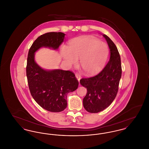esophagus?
Wrapping results in <instances>:
<instances>
[{
  "label": "esophagus",
  "instance_id": "34e87169",
  "mask_svg": "<svg viewBox=\"0 0 149 149\" xmlns=\"http://www.w3.org/2000/svg\"><path fill=\"white\" fill-rule=\"evenodd\" d=\"M75 77L78 79V81L79 82V81H80V76L77 73V74H75Z\"/></svg>",
  "mask_w": 149,
  "mask_h": 149
}]
</instances>
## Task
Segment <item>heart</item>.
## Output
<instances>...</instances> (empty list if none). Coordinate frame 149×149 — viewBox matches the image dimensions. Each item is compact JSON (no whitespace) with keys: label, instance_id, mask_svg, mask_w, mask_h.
<instances>
[{"label":"heart","instance_id":"1","mask_svg":"<svg viewBox=\"0 0 149 149\" xmlns=\"http://www.w3.org/2000/svg\"><path fill=\"white\" fill-rule=\"evenodd\" d=\"M106 43L89 36H81L72 39L69 47L63 46L61 54L69 66L75 65L80 58V66L86 74L91 75L102 69L108 55Z\"/></svg>","mask_w":149,"mask_h":149}]
</instances>
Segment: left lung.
I'll list each match as a JSON object with an SVG mask.
<instances>
[{
	"label": "left lung",
	"instance_id": "1",
	"mask_svg": "<svg viewBox=\"0 0 149 149\" xmlns=\"http://www.w3.org/2000/svg\"><path fill=\"white\" fill-rule=\"evenodd\" d=\"M110 50V59L106 66L97 75L82 78L80 84L87 89L83 98V106L90 113H98L103 111L113 102L118 90L122 75L120 57L113 42L106 35Z\"/></svg>",
	"mask_w": 149,
	"mask_h": 149
}]
</instances>
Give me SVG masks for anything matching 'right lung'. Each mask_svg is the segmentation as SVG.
<instances>
[{
  "instance_id": "1",
  "label": "right lung",
  "mask_w": 149,
  "mask_h": 149,
  "mask_svg": "<svg viewBox=\"0 0 149 149\" xmlns=\"http://www.w3.org/2000/svg\"><path fill=\"white\" fill-rule=\"evenodd\" d=\"M63 32H49L38 37L29 50L26 74L29 89L36 102L43 109L60 112L67 107V95L78 88L79 82L71 71L45 70L35 61V53L42 47L58 50L64 42Z\"/></svg>"
}]
</instances>
